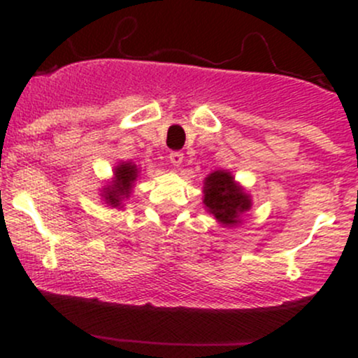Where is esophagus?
<instances>
[{
    "mask_svg": "<svg viewBox=\"0 0 358 358\" xmlns=\"http://www.w3.org/2000/svg\"><path fill=\"white\" fill-rule=\"evenodd\" d=\"M168 158H170L171 165L180 166V165H182V162H183V153H180V151H173V153H170Z\"/></svg>",
    "mask_w": 358,
    "mask_h": 358,
    "instance_id": "obj_1",
    "label": "esophagus"
}]
</instances>
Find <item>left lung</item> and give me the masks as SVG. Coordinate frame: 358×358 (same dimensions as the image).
I'll return each instance as SVG.
<instances>
[{
	"label": "left lung",
	"instance_id": "8db88e82",
	"mask_svg": "<svg viewBox=\"0 0 358 358\" xmlns=\"http://www.w3.org/2000/svg\"><path fill=\"white\" fill-rule=\"evenodd\" d=\"M203 205L207 212L215 217L217 222L232 227L239 224L241 215L249 210L252 202L229 171L219 170L205 178Z\"/></svg>",
	"mask_w": 358,
	"mask_h": 358
}]
</instances>
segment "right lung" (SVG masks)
I'll return each mask as SVG.
<instances>
[{
	"mask_svg": "<svg viewBox=\"0 0 358 358\" xmlns=\"http://www.w3.org/2000/svg\"><path fill=\"white\" fill-rule=\"evenodd\" d=\"M138 173V166L133 163H119L114 168V180L102 188V196H104L106 203H109L114 208L119 207L122 200L131 195Z\"/></svg>",
	"mask_w": 358,
	"mask_h": 358,
	"instance_id": "obj_1",
	"label": "right lung"
}]
</instances>
